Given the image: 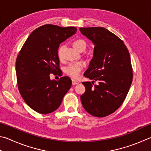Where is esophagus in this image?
<instances>
[{
	"label": "esophagus",
	"mask_w": 151,
	"mask_h": 151,
	"mask_svg": "<svg viewBox=\"0 0 151 151\" xmlns=\"http://www.w3.org/2000/svg\"><path fill=\"white\" fill-rule=\"evenodd\" d=\"M79 83V81L75 80V79H72V85H78Z\"/></svg>",
	"instance_id": "esophagus-1"
}]
</instances>
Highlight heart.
<instances>
[{"label":"heart","mask_w":151,"mask_h":151,"mask_svg":"<svg viewBox=\"0 0 151 151\" xmlns=\"http://www.w3.org/2000/svg\"><path fill=\"white\" fill-rule=\"evenodd\" d=\"M73 45V47L77 50H79L81 49H83L85 50V47H86V42L83 40V39H78V40L74 41ZM62 50H63V47H61L58 49V56L60 58H62ZM84 66L85 64L82 62H72V63H70L65 67L64 71L66 74L69 76L72 77L73 78H77L81 72V70L83 69Z\"/></svg>","instance_id":"obj_1"}]
</instances>
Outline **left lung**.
Here are the masks:
<instances>
[{"mask_svg":"<svg viewBox=\"0 0 151 151\" xmlns=\"http://www.w3.org/2000/svg\"><path fill=\"white\" fill-rule=\"evenodd\" d=\"M82 35L94 45L93 56L84 76L85 92L80 99L84 109L96 117H104L123 103L132 82L129 51L121 39L104 27H81ZM95 81L97 84H94Z\"/></svg>","mask_w":151,"mask_h":151,"instance_id":"obj_1","label":"left lung"}]
</instances>
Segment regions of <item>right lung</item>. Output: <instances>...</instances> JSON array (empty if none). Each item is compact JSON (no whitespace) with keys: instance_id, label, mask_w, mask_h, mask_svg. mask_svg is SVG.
<instances>
[{"instance_id":"obj_1","label":"right lung","mask_w":151,"mask_h":151,"mask_svg":"<svg viewBox=\"0 0 151 151\" xmlns=\"http://www.w3.org/2000/svg\"><path fill=\"white\" fill-rule=\"evenodd\" d=\"M76 31L74 27L42 25L30 34L17 57L16 72L19 91L25 103L37 112L45 114L58 109L72 86L69 77H61L56 81L51 80L49 75L62 76L58 55L59 45Z\"/></svg>"}]
</instances>
